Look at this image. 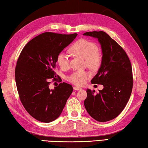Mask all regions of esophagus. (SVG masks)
I'll return each mask as SVG.
<instances>
[{
  "mask_svg": "<svg viewBox=\"0 0 148 148\" xmlns=\"http://www.w3.org/2000/svg\"><path fill=\"white\" fill-rule=\"evenodd\" d=\"M73 89L75 90H81V87H78V86H74L73 87Z\"/></svg>",
  "mask_w": 148,
  "mask_h": 148,
  "instance_id": "1",
  "label": "esophagus"
}]
</instances>
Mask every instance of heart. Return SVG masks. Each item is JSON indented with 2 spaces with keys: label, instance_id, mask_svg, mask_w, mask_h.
<instances>
[{
  "label": "heart",
  "instance_id": "heart-1",
  "mask_svg": "<svg viewBox=\"0 0 148 148\" xmlns=\"http://www.w3.org/2000/svg\"><path fill=\"white\" fill-rule=\"evenodd\" d=\"M71 51L74 54L85 58L87 65L91 68L96 69L100 64L101 54L96 43L92 41L81 38L71 46ZM57 62L62 69H67L69 65L68 55L64 52H60L57 57ZM90 76L91 73L88 71H78L74 72L68 79L73 84L81 86L85 84Z\"/></svg>",
  "mask_w": 148,
  "mask_h": 148
}]
</instances>
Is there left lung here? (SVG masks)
<instances>
[{
    "instance_id": "obj_1",
    "label": "left lung",
    "mask_w": 148,
    "mask_h": 148,
    "mask_svg": "<svg viewBox=\"0 0 148 148\" xmlns=\"http://www.w3.org/2000/svg\"><path fill=\"white\" fill-rule=\"evenodd\" d=\"M83 35L97 38L101 45V65L91 83L103 86L97 94L87 89L84 107L97 121H109L122 112L130 98L133 85L131 64L125 50L106 33L92 31Z\"/></svg>"
}]
</instances>
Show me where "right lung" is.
Returning <instances> with one entry per match:
<instances>
[{"instance_id": "obj_1", "label": "right lung", "mask_w": 148, "mask_h": 148, "mask_svg": "<svg viewBox=\"0 0 148 148\" xmlns=\"http://www.w3.org/2000/svg\"><path fill=\"white\" fill-rule=\"evenodd\" d=\"M77 33H43L23 48L17 62L15 78L19 98L33 118L50 123L61 115L73 92L71 84L60 83L49 88L50 79L56 77L57 57L71 43Z\"/></svg>"}]
</instances>
